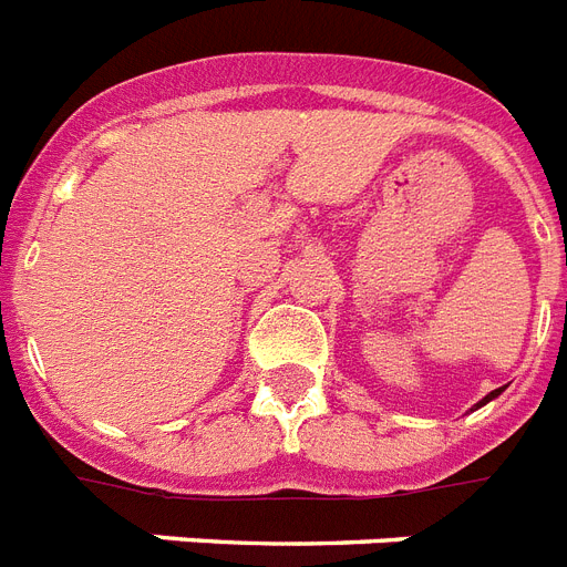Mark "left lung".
<instances>
[{
  "label": "left lung",
  "mask_w": 567,
  "mask_h": 567,
  "mask_svg": "<svg viewBox=\"0 0 567 567\" xmlns=\"http://www.w3.org/2000/svg\"><path fill=\"white\" fill-rule=\"evenodd\" d=\"M501 390H504V388H498V390H492V393H489V395H483V399H481V402H477V404H475V408H481V404L492 402V399H495V395H501Z\"/></svg>",
  "instance_id": "1"
}]
</instances>
